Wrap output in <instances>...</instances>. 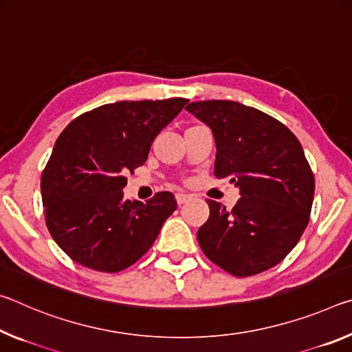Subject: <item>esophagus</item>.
<instances>
[{
    "label": "esophagus",
    "instance_id": "1",
    "mask_svg": "<svg viewBox=\"0 0 352 352\" xmlns=\"http://www.w3.org/2000/svg\"><path fill=\"white\" fill-rule=\"evenodd\" d=\"M190 199V195H186V193H177L176 195V201H177V204H184V203H187V201Z\"/></svg>",
    "mask_w": 352,
    "mask_h": 352
}]
</instances>
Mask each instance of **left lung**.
<instances>
[{"instance_id": "left-lung-1", "label": "left lung", "mask_w": 352, "mask_h": 352, "mask_svg": "<svg viewBox=\"0 0 352 352\" xmlns=\"http://www.w3.org/2000/svg\"><path fill=\"white\" fill-rule=\"evenodd\" d=\"M186 111L214 134V175L240 190L232 210L207 199L201 250L237 278L274 267L301 239L314 203V173L301 143L278 120L237 101L190 102Z\"/></svg>"}]
</instances>
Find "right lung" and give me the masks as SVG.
I'll return each instance as SVG.
<instances>
[{
    "label": "right lung",
    "instance_id": "obj_1",
    "mask_svg": "<svg viewBox=\"0 0 352 352\" xmlns=\"http://www.w3.org/2000/svg\"><path fill=\"white\" fill-rule=\"evenodd\" d=\"M188 100L118 101L63 129L42 175L46 226L74 262L104 273L135 263L176 210L175 195L124 199L126 175L146 162L154 138Z\"/></svg>",
    "mask_w": 352,
    "mask_h": 352
}]
</instances>
